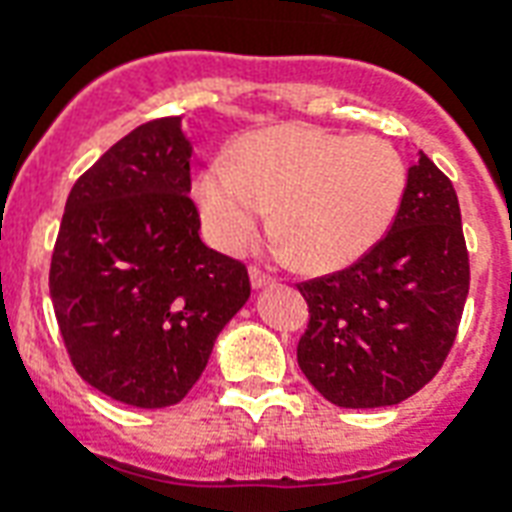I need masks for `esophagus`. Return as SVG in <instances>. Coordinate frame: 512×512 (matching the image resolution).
<instances>
[{"mask_svg":"<svg viewBox=\"0 0 512 512\" xmlns=\"http://www.w3.org/2000/svg\"><path fill=\"white\" fill-rule=\"evenodd\" d=\"M249 281H252V289H263V287H271L273 284L271 276L260 271V268H252V271H249Z\"/></svg>","mask_w":512,"mask_h":512,"instance_id":"obj_1","label":"esophagus"}]
</instances>
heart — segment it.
<instances>
[{
	"mask_svg": "<svg viewBox=\"0 0 512 512\" xmlns=\"http://www.w3.org/2000/svg\"><path fill=\"white\" fill-rule=\"evenodd\" d=\"M406 164L388 140L276 124L209 164L193 199L217 247L241 252L271 212V233L300 268L329 273L374 249L396 220Z\"/></svg>",
	"mask_w": 512,
	"mask_h": 512,
	"instance_id": "obj_1",
	"label": "heart"
}]
</instances>
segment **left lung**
Listing matches in <instances>:
<instances>
[{"instance_id": "obj_1", "label": "left lung", "mask_w": 512, "mask_h": 512, "mask_svg": "<svg viewBox=\"0 0 512 512\" xmlns=\"http://www.w3.org/2000/svg\"><path fill=\"white\" fill-rule=\"evenodd\" d=\"M468 287L460 201L417 151L388 236L356 265L300 284L311 321L297 364L335 406L401 404L444 364Z\"/></svg>"}]
</instances>
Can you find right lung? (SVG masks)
Returning <instances> with one entry per match:
<instances>
[{"instance_id":"right-lung-1","label":"right lung","mask_w":512,"mask_h":512,"mask_svg":"<svg viewBox=\"0 0 512 512\" xmlns=\"http://www.w3.org/2000/svg\"><path fill=\"white\" fill-rule=\"evenodd\" d=\"M183 119L140 124L74 183L50 297L76 372L138 409L188 396L249 300L247 268L199 236Z\"/></svg>"}]
</instances>
